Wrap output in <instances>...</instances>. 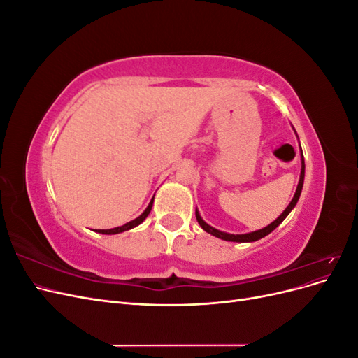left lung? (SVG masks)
I'll use <instances>...</instances> for the list:
<instances>
[{"label":"left lung","instance_id":"obj_1","mask_svg":"<svg viewBox=\"0 0 358 358\" xmlns=\"http://www.w3.org/2000/svg\"><path fill=\"white\" fill-rule=\"evenodd\" d=\"M300 149H301V148H300ZM303 180H305V159H303V154H301V171H300V179H299V185H297L294 197H292L291 203L287 206V209L278 216V220H275L272 224H268L267 227H264V229H262V230H257V231H252V233H246V234H230V233H224V231L216 230V229H213V227H210L209 224H206V222L201 220V216H200V213H199L197 209H196V218H197L200 227H201V229H203L204 231L210 233V234L215 236V237H220V239H222V241H229V242H255V241H258V239H262V237L267 236L268 233H272V231L276 229V227L287 218L288 213H289L292 209H294V206L297 204L299 197H300V194H301Z\"/></svg>","mask_w":358,"mask_h":358}]
</instances>
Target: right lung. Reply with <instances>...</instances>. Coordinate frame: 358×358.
Wrapping results in <instances>:
<instances>
[{"instance_id": "obj_1", "label": "right lung", "mask_w": 358, "mask_h": 358, "mask_svg": "<svg viewBox=\"0 0 358 358\" xmlns=\"http://www.w3.org/2000/svg\"><path fill=\"white\" fill-rule=\"evenodd\" d=\"M152 204H154V199L150 200L149 206L145 209V212L138 216V218H136V220H133V221H129V222H127V224H124V225H121V227H115V229H109V230H96V233H101V234H117V233L127 231V230H129V229H134V227H137L138 224H142V222L146 220V216L149 215L150 209H152Z\"/></svg>"}]
</instances>
